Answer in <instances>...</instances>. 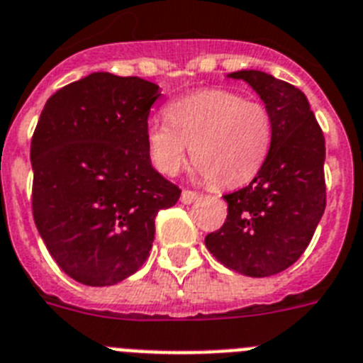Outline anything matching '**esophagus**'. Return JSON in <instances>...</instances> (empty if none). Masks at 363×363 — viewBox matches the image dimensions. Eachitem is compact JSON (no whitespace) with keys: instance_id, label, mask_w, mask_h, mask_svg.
<instances>
[{"instance_id":"esophagus-1","label":"esophagus","mask_w":363,"mask_h":363,"mask_svg":"<svg viewBox=\"0 0 363 363\" xmlns=\"http://www.w3.org/2000/svg\"><path fill=\"white\" fill-rule=\"evenodd\" d=\"M199 197V194H195V191H190V190H184L181 194V203L182 204H191L195 203V199Z\"/></svg>"}]
</instances>
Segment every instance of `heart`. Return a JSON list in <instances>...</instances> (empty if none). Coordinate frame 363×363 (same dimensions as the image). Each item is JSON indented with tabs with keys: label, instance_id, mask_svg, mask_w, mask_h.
<instances>
[{
	"label": "heart",
	"instance_id": "heart-1",
	"mask_svg": "<svg viewBox=\"0 0 363 363\" xmlns=\"http://www.w3.org/2000/svg\"><path fill=\"white\" fill-rule=\"evenodd\" d=\"M166 122L147 125L150 157L159 172L181 169L190 159L206 181L234 188L250 181L269 155L272 121L267 107L225 89H203L166 107Z\"/></svg>",
	"mask_w": 363,
	"mask_h": 363
}]
</instances>
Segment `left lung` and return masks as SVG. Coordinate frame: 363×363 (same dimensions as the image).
Returning a JSON list of instances; mask_svg holds the SVG:
<instances>
[{"instance_id": "left-lung-1", "label": "left lung", "mask_w": 363, "mask_h": 363, "mask_svg": "<svg viewBox=\"0 0 363 363\" xmlns=\"http://www.w3.org/2000/svg\"><path fill=\"white\" fill-rule=\"evenodd\" d=\"M259 94L272 121L269 155L254 181L225 195L228 216L204 242L226 269L269 277L294 264L325 210V138L307 96L263 71L230 72Z\"/></svg>"}]
</instances>
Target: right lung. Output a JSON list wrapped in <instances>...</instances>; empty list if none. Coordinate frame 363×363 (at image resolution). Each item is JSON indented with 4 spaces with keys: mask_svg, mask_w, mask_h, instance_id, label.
<instances>
[{
    "mask_svg": "<svg viewBox=\"0 0 363 363\" xmlns=\"http://www.w3.org/2000/svg\"><path fill=\"white\" fill-rule=\"evenodd\" d=\"M160 87L91 72L56 91L30 143L33 216L47 250L74 281L109 286L137 272L159 210L181 190L151 166L147 116Z\"/></svg>",
    "mask_w": 363,
    "mask_h": 363,
    "instance_id": "obj_1",
    "label": "right lung"
}]
</instances>
